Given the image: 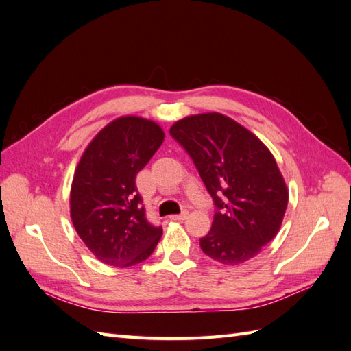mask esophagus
<instances>
[{
	"label": "esophagus",
	"instance_id": "obj_1",
	"mask_svg": "<svg viewBox=\"0 0 351 351\" xmlns=\"http://www.w3.org/2000/svg\"><path fill=\"white\" fill-rule=\"evenodd\" d=\"M169 218H171L173 221H183V219H186V218H187V212L184 210V212H182V214H178V215H171Z\"/></svg>",
	"mask_w": 351,
	"mask_h": 351
}]
</instances>
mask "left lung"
<instances>
[{
  "instance_id": "left-lung-1",
  "label": "left lung",
  "mask_w": 351,
  "mask_h": 351,
  "mask_svg": "<svg viewBox=\"0 0 351 351\" xmlns=\"http://www.w3.org/2000/svg\"><path fill=\"white\" fill-rule=\"evenodd\" d=\"M169 134L193 159L214 199V221L200 249L224 265L256 256L277 236L289 204L274 155L246 127L219 112L186 117Z\"/></svg>"
}]
</instances>
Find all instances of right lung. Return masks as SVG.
I'll use <instances>...</instances> for the list:
<instances>
[{
  "label": "right lung",
  "instance_id": "1",
  "mask_svg": "<svg viewBox=\"0 0 351 351\" xmlns=\"http://www.w3.org/2000/svg\"><path fill=\"white\" fill-rule=\"evenodd\" d=\"M164 132L142 117H120L93 137L74 171L73 226L101 262L129 268L147 259L162 228L146 219L136 176L164 142Z\"/></svg>",
  "mask_w": 351,
  "mask_h": 351
}]
</instances>
